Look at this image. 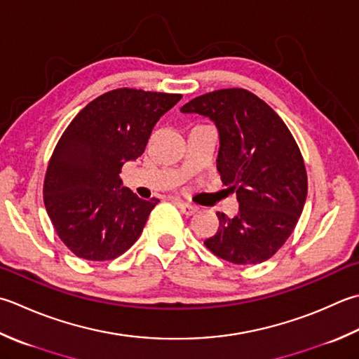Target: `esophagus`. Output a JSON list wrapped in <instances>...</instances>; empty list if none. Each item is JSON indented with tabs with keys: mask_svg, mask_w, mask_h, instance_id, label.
I'll return each mask as SVG.
<instances>
[{
	"mask_svg": "<svg viewBox=\"0 0 359 359\" xmlns=\"http://www.w3.org/2000/svg\"><path fill=\"white\" fill-rule=\"evenodd\" d=\"M177 207H179V210L184 215H187V216H191V215H194L196 212H198V208H196L194 205H191V203H188V202H182V201H177Z\"/></svg>",
	"mask_w": 359,
	"mask_h": 359,
	"instance_id": "esophagus-1",
	"label": "esophagus"
}]
</instances>
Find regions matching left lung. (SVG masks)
<instances>
[{
    "label": "left lung",
    "mask_w": 359,
    "mask_h": 359,
    "mask_svg": "<svg viewBox=\"0 0 359 359\" xmlns=\"http://www.w3.org/2000/svg\"><path fill=\"white\" fill-rule=\"evenodd\" d=\"M180 110L216 124L217 171L240 201L235 217L216 213L219 229L203 244L233 264L266 262L296 229L306 199V170L292 133L268 104L244 88L215 90Z\"/></svg>",
    "instance_id": "1"
}]
</instances>
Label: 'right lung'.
<instances>
[{"instance_id": "right-lung-1", "label": "right lung", "mask_w": 359, "mask_h": 359, "mask_svg": "<svg viewBox=\"0 0 359 359\" xmlns=\"http://www.w3.org/2000/svg\"><path fill=\"white\" fill-rule=\"evenodd\" d=\"M182 95L116 88L88 102L68 124L46 168L43 201L59 238L76 257L107 262L142 235L158 199L121 188L126 161L144 152L154 126Z\"/></svg>"}]
</instances>
